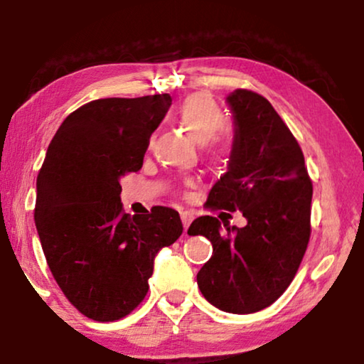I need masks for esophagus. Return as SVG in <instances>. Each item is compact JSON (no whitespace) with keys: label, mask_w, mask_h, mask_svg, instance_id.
Here are the masks:
<instances>
[{"label":"esophagus","mask_w":364,"mask_h":364,"mask_svg":"<svg viewBox=\"0 0 364 364\" xmlns=\"http://www.w3.org/2000/svg\"><path fill=\"white\" fill-rule=\"evenodd\" d=\"M181 217H182V223H183V230L187 232L188 225H191L192 220H193V215H192L191 212H182V213H181Z\"/></svg>","instance_id":"1"}]
</instances>
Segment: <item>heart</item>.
<instances>
[{
    "instance_id": "obj_1",
    "label": "heart",
    "mask_w": 364,
    "mask_h": 364,
    "mask_svg": "<svg viewBox=\"0 0 364 364\" xmlns=\"http://www.w3.org/2000/svg\"><path fill=\"white\" fill-rule=\"evenodd\" d=\"M176 116L182 127L200 144L212 141L227 124L225 112L222 111L215 99L207 92H196L183 99L177 106ZM152 142L154 136L151 137V144ZM225 152L227 147L222 141L213 144V157L220 159L225 156Z\"/></svg>"
}]
</instances>
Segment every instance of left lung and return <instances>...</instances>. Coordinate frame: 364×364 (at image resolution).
Masks as SVG:
<instances>
[{"label":"left lung","instance_id":"1","mask_svg":"<svg viewBox=\"0 0 364 364\" xmlns=\"http://www.w3.org/2000/svg\"><path fill=\"white\" fill-rule=\"evenodd\" d=\"M235 121L228 164L205 207L240 210L247 225H228L220 213L198 217L188 235L212 242V257L197 273L208 303L228 313L260 311L295 278L311 233L313 183L301 147L260 94L235 89L227 97Z\"/></svg>","mask_w":364,"mask_h":364}]
</instances>
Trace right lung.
<instances>
[{
	"mask_svg": "<svg viewBox=\"0 0 364 364\" xmlns=\"http://www.w3.org/2000/svg\"><path fill=\"white\" fill-rule=\"evenodd\" d=\"M171 102L168 94H154L84 104L59 126L39 168L34 222L48 267L71 305L94 321L136 310L156 253L182 235L171 207L124 212L119 183L141 171Z\"/></svg>",
	"mask_w": 364,
	"mask_h": 364,
	"instance_id": "1",
	"label": "right lung"
}]
</instances>
